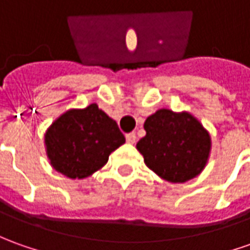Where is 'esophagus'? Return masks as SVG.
Segmentation results:
<instances>
[{
	"label": "esophagus",
	"mask_w": 250,
	"mask_h": 250,
	"mask_svg": "<svg viewBox=\"0 0 250 250\" xmlns=\"http://www.w3.org/2000/svg\"><path fill=\"white\" fill-rule=\"evenodd\" d=\"M125 139H127V142H128V144H135V141H137V135H135V132H130V134H127V135H125Z\"/></svg>",
	"instance_id": "obj_1"
}]
</instances>
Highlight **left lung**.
Segmentation results:
<instances>
[{"instance_id": "left-lung-1", "label": "left lung", "mask_w": 250, "mask_h": 250, "mask_svg": "<svg viewBox=\"0 0 250 250\" xmlns=\"http://www.w3.org/2000/svg\"><path fill=\"white\" fill-rule=\"evenodd\" d=\"M146 135L137 144L147 167L160 178L183 183L201 174L210 152V137L188 112L159 109L145 120Z\"/></svg>"}]
</instances>
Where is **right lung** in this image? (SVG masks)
Returning <instances> with one entry per match:
<instances>
[{
	"label": "right lung",
	"mask_w": 250,
	"mask_h": 250,
	"mask_svg": "<svg viewBox=\"0 0 250 250\" xmlns=\"http://www.w3.org/2000/svg\"><path fill=\"white\" fill-rule=\"evenodd\" d=\"M125 142L116 122L97 104L62 113L45 134L46 154L52 167L71 179H83L94 174Z\"/></svg>",
	"instance_id": "right-lung-1"
}]
</instances>
